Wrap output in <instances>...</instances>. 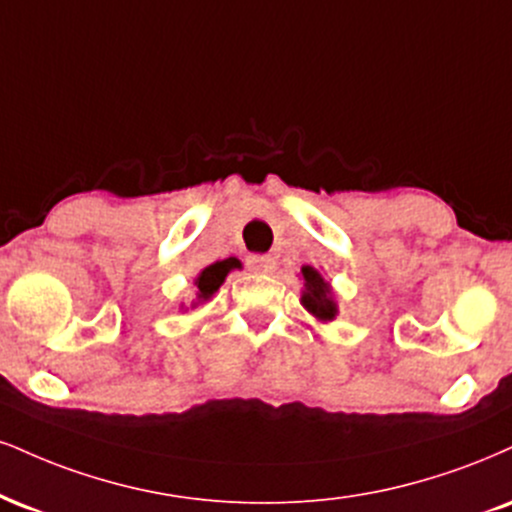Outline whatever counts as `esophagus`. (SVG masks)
Here are the masks:
<instances>
[{"label":"esophagus","mask_w":512,"mask_h":512,"mask_svg":"<svg viewBox=\"0 0 512 512\" xmlns=\"http://www.w3.org/2000/svg\"><path fill=\"white\" fill-rule=\"evenodd\" d=\"M248 269H250V272H255V274L274 272V257L252 255V257H248Z\"/></svg>","instance_id":"obj_1"}]
</instances>
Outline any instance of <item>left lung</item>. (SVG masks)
Instances as JSON below:
<instances>
[{
	"mask_svg": "<svg viewBox=\"0 0 512 512\" xmlns=\"http://www.w3.org/2000/svg\"><path fill=\"white\" fill-rule=\"evenodd\" d=\"M300 279H303V293H300V305L310 312L317 322H334L338 315V303L334 298V288L331 283L317 272L315 267L300 269Z\"/></svg>",
	"mask_w": 512,
	"mask_h": 512,
	"instance_id": "obj_1",
	"label": "left lung"
}]
</instances>
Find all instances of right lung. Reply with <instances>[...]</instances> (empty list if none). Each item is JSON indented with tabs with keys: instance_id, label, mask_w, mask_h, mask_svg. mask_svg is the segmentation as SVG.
Segmentation results:
<instances>
[{
	"instance_id": "right-lung-1",
	"label": "right lung",
	"mask_w": 512,
	"mask_h": 512,
	"mask_svg": "<svg viewBox=\"0 0 512 512\" xmlns=\"http://www.w3.org/2000/svg\"><path fill=\"white\" fill-rule=\"evenodd\" d=\"M233 269H240V262L236 260V257L219 260V262L209 264V267L202 269V272L195 276V300L190 303V307L205 305L207 300H212V295L219 291L221 283L226 281V276H229ZM181 310H183V305H181Z\"/></svg>"
}]
</instances>
